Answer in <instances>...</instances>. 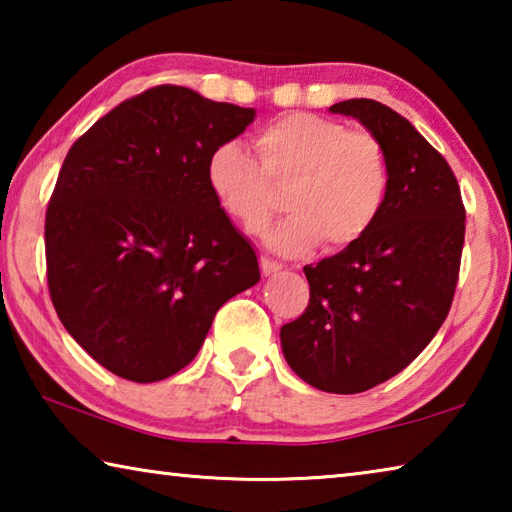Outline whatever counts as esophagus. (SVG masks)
Returning a JSON list of instances; mask_svg holds the SVG:
<instances>
[{"instance_id":"34e87169","label":"esophagus","mask_w":512,"mask_h":512,"mask_svg":"<svg viewBox=\"0 0 512 512\" xmlns=\"http://www.w3.org/2000/svg\"><path fill=\"white\" fill-rule=\"evenodd\" d=\"M259 266H262V273L264 275H273V273H277L282 268L280 262H273V259H268V257L259 259Z\"/></svg>"}]
</instances>
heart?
Masks as SVG:
<instances>
[{
    "label": "heart",
    "instance_id": "obj_1",
    "mask_svg": "<svg viewBox=\"0 0 512 512\" xmlns=\"http://www.w3.org/2000/svg\"><path fill=\"white\" fill-rule=\"evenodd\" d=\"M255 155L239 142H223L207 160L221 210L248 232L271 219L284 192L291 212L264 235L277 253L300 255L318 241L341 250L366 237L384 210L391 164L370 131H348L341 121L289 112L255 135Z\"/></svg>",
    "mask_w": 512,
    "mask_h": 512
}]
</instances>
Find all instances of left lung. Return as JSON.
Listing matches in <instances>:
<instances>
[{
  "label": "left lung",
  "instance_id": "1",
  "mask_svg": "<svg viewBox=\"0 0 512 512\" xmlns=\"http://www.w3.org/2000/svg\"><path fill=\"white\" fill-rule=\"evenodd\" d=\"M384 144L391 189L366 237L305 266L309 305L282 325L284 359L318 391L384 384L427 348L452 307L465 239L454 171L409 119L372 99L329 108Z\"/></svg>",
  "mask_w": 512,
  "mask_h": 512
}]
</instances>
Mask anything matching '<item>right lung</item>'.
I'll return each instance as SVG.
<instances>
[{
	"label": "right lung",
	"mask_w": 512,
	"mask_h": 512,
	"mask_svg": "<svg viewBox=\"0 0 512 512\" xmlns=\"http://www.w3.org/2000/svg\"><path fill=\"white\" fill-rule=\"evenodd\" d=\"M253 108L158 85L72 144L45 216L47 284L72 339L151 384L192 361L216 311L259 282L253 246L207 185V160Z\"/></svg>",
	"instance_id": "add662e5"
}]
</instances>
